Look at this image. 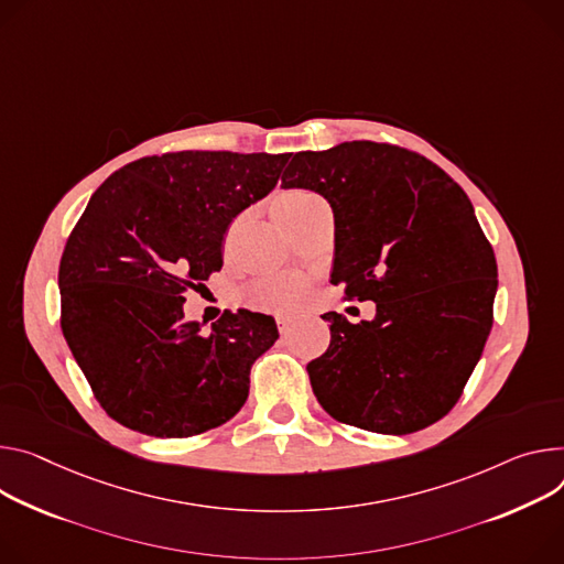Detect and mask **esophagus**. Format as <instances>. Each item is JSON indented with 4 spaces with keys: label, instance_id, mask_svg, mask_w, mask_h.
<instances>
[{
    "label": "esophagus",
    "instance_id": "34e87169",
    "mask_svg": "<svg viewBox=\"0 0 564 564\" xmlns=\"http://www.w3.org/2000/svg\"><path fill=\"white\" fill-rule=\"evenodd\" d=\"M276 326H279V333L281 335H290L294 330V319L292 317H279L276 319Z\"/></svg>",
    "mask_w": 564,
    "mask_h": 564
}]
</instances>
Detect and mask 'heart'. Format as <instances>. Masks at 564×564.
<instances>
[{"instance_id":"1","label":"heart","mask_w":564,"mask_h":564,"mask_svg":"<svg viewBox=\"0 0 564 564\" xmlns=\"http://www.w3.org/2000/svg\"><path fill=\"white\" fill-rule=\"evenodd\" d=\"M322 204V197L305 188L283 191L274 199V212L279 223H290L308 214L313 207ZM301 296V283L292 276H268L249 285L245 299L253 308L261 311H288Z\"/></svg>"}]
</instances>
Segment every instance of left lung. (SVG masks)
Here are the masks:
<instances>
[{
    "label": "left lung",
    "mask_w": 564,
    "mask_h": 564,
    "mask_svg": "<svg viewBox=\"0 0 564 564\" xmlns=\"http://www.w3.org/2000/svg\"><path fill=\"white\" fill-rule=\"evenodd\" d=\"M281 182L330 202V283L376 301L371 322L324 315L330 346L308 365L319 404L378 434L441 421L484 352L497 292L495 251L466 191L419 152L376 141L296 152Z\"/></svg>",
    "instance_id": "obj_1"
}]
</instances>
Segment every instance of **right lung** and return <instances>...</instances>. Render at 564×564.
<instances>
[{"label":"right lung","mask_w":564,"mask_h":564,"mask_svg":"<svg viewBox=\"0 0 564 564\" xmlns=\"http://www.w3.org/2000/svg\"><path fill=\"white\" fill-rule=\"evenodd\" d=\"M290 155L182 150L141 158L91 195L67 238L61 328L117 423L186 438L234 419L279 330L261 313L184 319V292L223 268L229 223L279 182Z\"/></svg>","instance_id":"add662e5"}]
</instances>
